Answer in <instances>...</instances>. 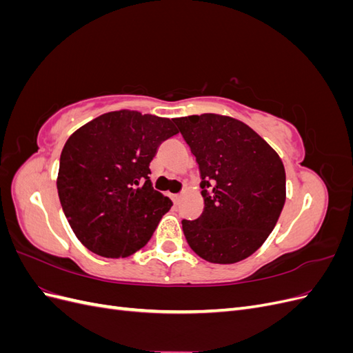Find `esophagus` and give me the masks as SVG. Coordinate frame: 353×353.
Returning a JSON list of instances; mask_svg holds the SVG:
<instances>
[{"label": "esophagus", "mask_w": 353, "mask_h": 353, "mask_svg": "<svg viewBox=\"0 0 353 353\" xmlns=\"http://www.w3.org/2000/svg\"><path fill=\"white\" fill-rule=\"evenodd\" d=\"M172 200H174L175 205H178L179 200H181V196H179V194H174V196H172Z\"/></svg>", "instance_id": "1"}]
</instances>
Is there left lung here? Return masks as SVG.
<instances>
[{
    "label": "left lung",
    "mask_w": 353,
    "mask_h": 353,
    "mask_svg": "<svg viewBox=\"0 0 353 353\" xmlns=\"http://www.w3.org/2000/svg\"><path fill=\"white\" fill-rule=\"evenodd\" d=\"M196 157L205 200L183 219L188 245L212 263L249 258L268 239L285 201V172L270 144L245 123L221 114L174 119Z\"/></svg>",
    "instance_id": "obj_1"
}]
</instances>
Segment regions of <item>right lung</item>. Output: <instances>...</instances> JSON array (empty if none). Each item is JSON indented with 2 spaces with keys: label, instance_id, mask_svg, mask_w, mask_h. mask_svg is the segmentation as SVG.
Instances as JSON below:
<instances>
[{
  "label": "right lung",
  "instance_id": "1",
  "mask_svg": "<svg viewBox=\"0 0 353 353\" xmlns=\"http://www.w3.org/2000/svg\"><path fill=\"white\" fill-rule=\"evenodd\" d=\"M174 121L131 110L95 117L60 156L57 191L78 240L104 258H126L148 243L172 201L157 193L150 162L176 135Z\"/></svg>",
  "mask_w": 353,
  "mask_h": 353
}]
</instances>
